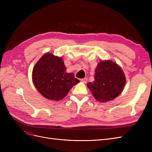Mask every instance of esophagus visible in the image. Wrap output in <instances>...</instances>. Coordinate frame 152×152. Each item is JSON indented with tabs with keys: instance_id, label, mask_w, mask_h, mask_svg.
I'll list each match as a JSON object with an SVG mask.
<instances>
[{
	"instance_id": "34e87169",
	"label": "esophagus",
	"mask_w": 152,
	"mask_h": 152,
	"mask_svg": "<svg viewBox=\"0 0 152 152\" xmlns=\"http://www.w3.org/2000/svg\"><path fill=\"white\" fill-rule=\"evenodd\" d=\"M82 82H84V83H87V77H85V78H84V79H82L81 80H80Z\"/></svg>"
}]
</instances>
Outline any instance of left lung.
Wrapping results in <instances>:
<instances>
[{"instance_id": "8db88e82", "label": "left lung", "mask_w": 152, "mask_h": 152, "mask_svg": "<svg viewBox=\"0 0 152 152\" xmlns=\"http://www.w3.org/2000/svg\"><path fill=\"white\" fill-rule=\"evenodd\" d=\"M126 84V77L121 67L112 61H102L95 70L94 80L87 87L94 97L100 102L117 98Z\"/></svg>"}]
</instances>
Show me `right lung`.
Wrapping results in <instances>:
<instances>
[{"label":"right lung","mask_w":152,"mask_h":152,"mask_svg":"<svg viewBox=\"0 0 152 152\" xmlns=\"http://www.w3.org/2000/svg\"><path fill=\"white\" fill-rule=\"evenodd\" d=\"M32 79L39 93L49 99L65 98L72 87L79 82L73 73H66L61 58L47 53L35 65Z\"/></svg>","instance_id":"add662e5"}]
</instances>
